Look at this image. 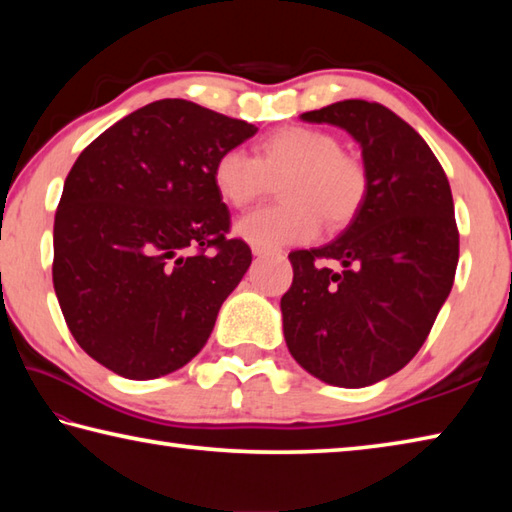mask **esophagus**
Listing matches in <instances>:
<instances>
[{
  "label": "esophagus",
  "instance_id": "34e87169",
  "mask_svg": "<svg viewBox=\"0 0 512 512\" xmlns=\"http://www.w3.org/2000/svg\"><path fill=\"white\" fill-rule=\"evenodd\" d=\"M250 248H253V255L255 257H264V255L271 253V250H268V248H262V246H257V244H253Z\"/></svg>",
  "mask_w": 512,
  "mask_h": 512
}]
</instances>
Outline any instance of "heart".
I'll list each match as a JSON object with an SVG mask.
<instances>
[{"instance_id": "1", "label": "heart", "mask_w": 512, "mask_h": 512, "mask_svg": "<svg viewBox=\"0 0 512 512\" xmlns=\"http://www.w3.org/2000/svg\"><path fill=\"white\" fill-rule=\"evenodd\" d=\"M277 187L284 203L262 207L237 221L248 244L280 248L314 239L320 223L339 230L361 212L368 196L366 167L343 153L334 135L307 126H284L257 144L255 158L241 149L214 160L212 185L223 203L248 207Z\"/></svg>"}]
</instances>
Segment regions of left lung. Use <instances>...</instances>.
Listing matches in <instances>:
<instances>
[{"mask_svg":"<svg viewBox=\"0 0 512 512\" xmlns=\"http://www.w3.org/2000/svg\"><path fill=\"white\" fill-rule=\"evenodd\" d=\"M300 119L339 126L359 142L368 196L341 237L289 255L284 339L309 375L363 388L418 354L452 291V189L427 142L381 103L348 99Z\"/></svg>","mask_w":512,"mask_h":512,"instance_id":"left-lung-1","label":"left lung"}]
</instances>
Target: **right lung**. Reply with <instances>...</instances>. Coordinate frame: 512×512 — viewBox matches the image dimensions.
<instances>
[{
    "label": "right lung",
    "instance_id": "1",
    "mask_svg": "<svg viewBox=\"0 0 512 512\" xmlns=\"http://www.w3.org/2000/svg\"><path fill=\"white\" fill-rule=\"evenodd\" d=\"M257 128L162 99L101 133L67 173L54 289L76 343L126 379L183 368L210 339L253 255L228 239L214 160Z\"/></svg>",
    "mask_w": 512,
    "mask_h": 512
}]
</instances>
